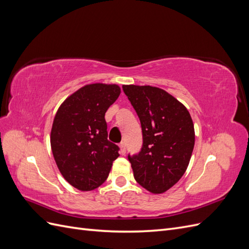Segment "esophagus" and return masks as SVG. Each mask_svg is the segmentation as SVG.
<instances>
[{
	"label": "esophagus",
	"mask_w": 249,
	"mask_h": 249,
	"mask_svg": "<svg viewBox=\"0 0 249 249\" xmlns=\"http://www.w3.org/2000/svg\"><path fill=\"white\" fill-rule=\"evenodd\" d=\"M119 147H120V154L122 155H125V152H126V149H125V144L124 142H122L119 144Z\"/></svg>",
	"instance_id": "obj_1"
}]
</instances>
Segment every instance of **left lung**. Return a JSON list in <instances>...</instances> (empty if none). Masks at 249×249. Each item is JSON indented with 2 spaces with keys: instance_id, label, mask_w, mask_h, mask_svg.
Wrapping results in <instances>:
<instances>
[{
  "instance_id": "obj_1",
  "label": "left lung",
  "mask_w": 249,
  "mask_h": 249,
  "mask_svg": "<svg viewBox=\"0 0 249 249\" xmlns=\"http://www.w3.org/2000/svg\"><path fill=\"white\" fill-rule=\"evenodd\" d=\"M140 119L141 152L129 161L136 182L153 194L169 190L184 176L194 142L189 111L165 90L144 85H123Z\"/></svg>"
}]
</instances>
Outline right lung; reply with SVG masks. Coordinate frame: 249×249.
I'll return each instance as SVG.
<instances>
[{"mask_svg":"<svg viewBox=\"0 0 249 249\" xmlns=\"http://www.w3.org/2000/svg\"><path fill=\"white\" fill-rule=\"evenodd\" d=\"M120 94L116 84L93 83L60 105L51 130V147L62 177L81 191L107 179L118 146L108 141L105 113Z\"/></svg>","mask_w":249,"mask_h":249,"instance_id":"1","label":"right lung"}]
</instances>
